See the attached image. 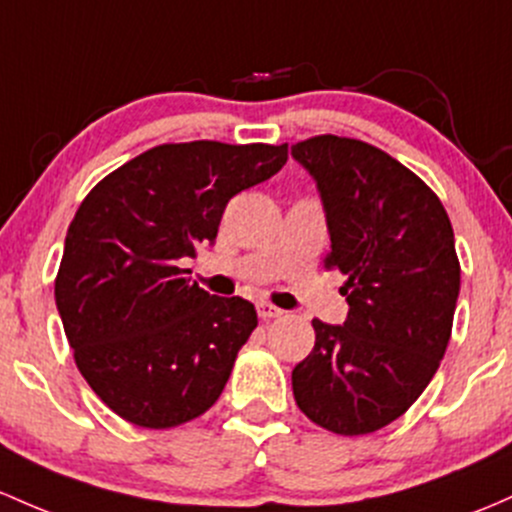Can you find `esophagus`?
Instances as JSON below:
<instances>
[{
  "label": "esophagus",
  "instance_id": "obj_1",
  "mask_svg": "<svg viewBox=\"0 0 512 512\" xmlns=\"http://www.w3.org/2000/svg\"><path fill=\"white\" fill-rule=\"evenodd\" d=\"M282 308H277V306H272V303H267V301H260L257 303V316H260L262 320H272V318H282Z\"/></svg>",
  "mask_w": 512,
  "mask_h": 512
}]
</instances>
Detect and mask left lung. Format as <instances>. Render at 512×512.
I'll list each match as a JSON object with an SVG mask.
<instances>
[{"instance_id": "obj_1", "label": "left lung", "mask_w": 512, "mask_h": 512, "mask_svg": "<svg viewBox=\"0 0 512 512\" xmlns=\"http://www.w3.org/2000/svg\"><path fill=\"white\" fill-rule=\"evenodd\" d=\"M330 233L325 267L347 277V318H313L316 345L291 372L296 406L320 428L367 435L413 406L445 357L459 260L445 206L420 177L355 138L291 145Z\"/></svg>"}]
</instances>
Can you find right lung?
<instances>
[{
  "label": "right lung",
  "mask_w": 512,
  "mask_h": 512,
  "mask_svg": "<svg viewBox=\"0 0 512 512\" xmlns=\"http://www.w3.org/2000/svg\"><path fill=\"white\" fill-rule=\"evenodd\" d=\"M284 145H157L104 177L67 228L55 303L87 384L138 428L199 418L257 328L240 296H211L182 262L213 243L226 204L277 174Z\"/></svg>",
  "instance_id": "right-lung-1"
}]
</instances>
